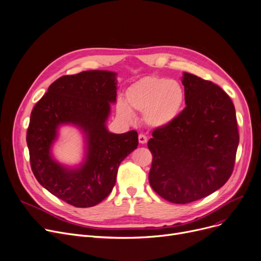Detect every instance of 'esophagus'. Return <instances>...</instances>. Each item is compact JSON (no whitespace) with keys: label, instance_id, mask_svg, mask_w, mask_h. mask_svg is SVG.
<instances>
[{"label":"esophagus","instance_id":"obj_1","mask_svg":"<svg viewBox=\"0 0 261 261\" xmlns=\"http://www.w3.org/2000/svg\"><path fill=\"white\" fill-rule=\"evenodd\" d=\"M138 140H139V142H140L141 144H144V143H146V141H147V137H146L145 135L140 134L139 137H138Z\"/></svg>","mask_w":261,"mask_h":261}]
</instances>
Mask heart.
<instances>
[{
	"mask_svg": "<svg viewBox=\"0 0 261 261\" xmlns=\"http://www.w3.org/2000/svg\"><path fill=\"white\" fill-rule=\"evenodd\" d=\"M186 100L184 86L175 80L146 76L140 79L126 91V103L120 101L121 116L130 120L133 111L143 113L146 125L153 128L165 127L174 121L182 110Z\"/></svg>",
	"mask_w": 261,
	"mask_h": 261,
	"instance_id": "b5f03b06",
	"label": "heart"
}]
</instances>
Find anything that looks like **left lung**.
Masks as SVG:
<instances>
[{"label":"left lung","instance_id":"8db88e82","mask_svg":"<svg viewBox=\"0 0 261 261\" xmlns=\"http://www.w3.org/2000/svg\"><path fill=\"white\" fill-rule=\"evenodd\" d=\"M186 107L169 125L153 130L148 174L165 200L187 204L220 189L230 177L239 133L230 97L213 82L184 72Z\"/></svg>","mask_w":261,"mask_h":261}]
</instances>
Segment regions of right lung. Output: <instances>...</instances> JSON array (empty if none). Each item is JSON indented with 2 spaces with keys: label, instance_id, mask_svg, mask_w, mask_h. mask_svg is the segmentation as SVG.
<instances>
[{
  "label": "right lung",
  "instance_id": "obj_1",
  "mask_svg": "<svg viewBox=\"0 0 261 261\" xmlns=\"http://www.w3.org/2000/svg\"><path fill=\"white\" fill-rule=\"evenodd\" d=\"M117 73L104 70L65 75L48 87L31 114L27 142L35 177L48 192L75 207L101 203L116 184L118 168L138 145V133H109L110 103L117 101ZM72 123L86 141L84 163L70 169L51 156L58 127Z\"/></svg>",
  "mask_w": 261,
  "mask_h": 261
}]
</instances>
